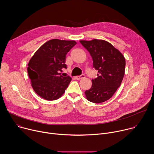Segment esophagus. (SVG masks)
Wrapping results in <instances>:
<instances>
[{
    "label": "esophagus",
    "mask_w": 154,
    "mask_h": 154,
    "mask_svg": "<svg viewBox=\"0 0 154 154\" xmlns=\"http://www.w3.org/2000/svg\"><path fill=\"white\" fill-rule=\"evenodd\" d=\"M85 75L84 74H82L81 75L76 76V77H75V79H76L77 80H80V79H83V78H85Z\"/></svg>",
    "instance_id": "34e87169"
}]
</instances>
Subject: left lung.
Wrapping results in <instances>:
<instances>
[{
  "instance_id": "1",
  "label": "left lung",
  "mask_w": 154,
  "mask_h": 154,
  "mask_svg": "<svg viewBox=\"0 0 154 154\" xmlns=\"http://www.w3.org/2000/svg\"><path fill=\"white\" fill-rule=\"evenodd\" d=\"M93 60V68L98 71L92 80L91 88L85 93L88 100L101 103L110 99L122 81L125 61L122 54L108 42L94 39L80 41Z\"/></svg>"
}]
</instances>
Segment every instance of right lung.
Returning a JSON list of instances; mask_svg holds the SVG:
<instances>
[{"mask_svg":"<svg viewBox=\"0 0 154 154\" xmlns=\"http://www.w3.org/2000/svg\"><path fill=\"white\" fill-rule=\"evenodd\" d=\"M76 45L75 41L53 39L41 46L30 59L27 68L32 86L35 93L48 100L60 98L71 81L60 72L66 69L68 52Z\"/></svg>","mask_w":154,"mask_h":154,"instance_id":"add662e5","label":"right lung"}]
</instances>
